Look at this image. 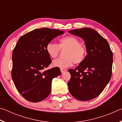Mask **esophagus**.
<instances>
[{"label": "esophagus", "instance_id": "obj_1", "mask_svg": "<svg viewBox=\"0 0 122 122\" xmlns=\"http://www.w3.org/2000/svg\"><path fill=\"white\" fill-rule=\"evenodd\" d=\"M60 70H61V71L62 73H64V72L67 71V69H65V68H60Z\"/></svg>", "mask_w": 122, "mask_h": 122}]
</instances>
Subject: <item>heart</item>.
Here are the masks:
<instances>
[{
	"mask_svg": "<svg viewBox=\"0 0 122 122\" xmlns=\"http://www.w3.org/2000/svg\"><path fill=\"white\" fill-rule=\"evenodd\" d=\"M46 49L49 56L52 58L58 56L61 49H67L65 53L66 57L57 59L53 62V65L55 67L61 68L70 67L74 62L75 64L82 63L87 54L86 47L81 44L79 39L73 36H68L61 39L59 45L49 42Z\"/></svg>",
	"mask_w": 122,
	"mask_h": 122,
	"instance_id": "heart-1",
	"label": "heart"
}]
</instances>
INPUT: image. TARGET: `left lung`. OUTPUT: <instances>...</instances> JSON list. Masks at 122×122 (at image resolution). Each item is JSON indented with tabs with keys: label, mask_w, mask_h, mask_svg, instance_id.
<instances>
[{
	"label": "left lung",
	"mask_w": 122,
	"mask_h": 122,
	"mask_svg": "<svg viewBox=\"0 0 122 122\" xmlns=\"http://www.w3.org/2000/svg\"><path fill=\"white\" fill-rule=\"evenodd\" d=\"M68 32L83 39L88 54L75 69H69V92L78 100H90L100 95L110 80L112 52L106 39L93 29H75Z\"/></svg>",
	"instance_id": "obj_1"
}]
</instances>
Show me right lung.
<instances>
[{
	"instance_id": "add662e5",
	"label": "right lung",
	"mask_w": 122,
	"mask_h": 122,
	"mask_svg": "<svg viewBox=\"0 0 122 122\" xmlns=\"http://www.w3.org/2000/svg\"><path fill=\"white\" fill-rule=\"evenodd\" d=\"M62 30L35 29L20 37L12 53V78L19 93L32 102L44 100L51 93L53 78L61 74L59 67L45 70L51 62L46 47Z\"/></svg>"
}]
</instances>
